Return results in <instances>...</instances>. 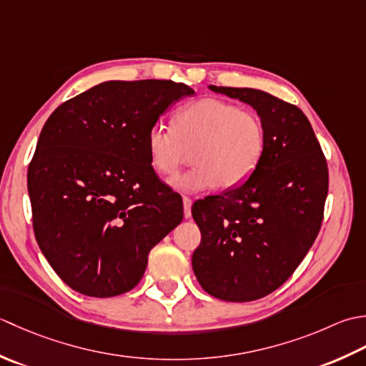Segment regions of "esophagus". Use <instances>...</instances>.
Returning <instances> with one entry per match:
<instances>
[{
    "label": "esophagus",
    "instance_id": "1",
    "mask_svg": "<svg viewBox=\"0 0 366 366\" xmlns=\"http://www.w3.org/2000/svg\"><path fill=\"white\" fill-rule=\"evenodd\" d=\"M191 207H192V200L189 197H183V213H184V218L188 219L191 218Z\"/></svg>",
    "mask_w": 366,
    "mask_h": 366
}]
</instances>
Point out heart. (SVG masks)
<instances>
[{"label": "heart", "mask_w": 366, "mask_h": 366, "mask_svg": "<svg viewBox=\"0 0 366 366\" xmlns=\"http://www.w3.org/2000/svg\"><path fill=\"white\" fill-rule=\"evenodd\" d=\"M147 154L161 175H174L192 150L196 166L170 180L175 189H230L248 180L264 158L267 131L260 117L234 102L202 98L186 104L174 128L156 123L147 132Z\"/></svg>", "instance_id": "obj_1"}]
</instances>
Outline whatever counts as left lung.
Masks as SVG:
<instances>
[{"label": "left lung", "mask_w": 366, "mask_h": 366, "mask_svg": "<svg viewBox=\"0 0 366 366\" xmlns=\"http://www.w3.org/2000/svg\"><path fill=\"white\" fill-rule=\"evenodd\" d=\"M210 89L252 106L267 147L248 180L192 205L202 234L192 270L210 295L252 302L285 285L315 243L329 169L311 123L294 104L254 88Z\"/></svg>", "instance_id": "obj_1"}]
</instances>
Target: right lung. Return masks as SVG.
<instances>
[{
	"instance_id": "add662e5",
	"label": "right lung",
	"mask_w": 366,
	"mask_h": 366,
	"mask_svg": "<svg viewBox=\"0 0 366 366\" xmlns=\"http://www.w3.org/2000/svg\"><path fill=\"white\" fill-rule=\"evenodd\" d=\"M194 89L172 80H110L63 102L28 167L33 229L55 273L89 297L137 286L148 252L183 207L148 159L145 137Z\"/></svg>"
}]
</instances>
